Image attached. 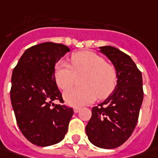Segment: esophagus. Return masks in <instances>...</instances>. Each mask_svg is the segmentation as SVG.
<instances>
[{
    "mask_svg": "<svg viewBox=\"0 0 158 158\" xmlns=\"http://www.w3.org/2000/svg\"><path fill=\"white\" fill-rule=\"evenodd\" d=\"M79 110H80V107L79 106H74L73 107L74 113H78V112H79Z\"/></svg>",
    "mask_w": 158,
    "mask_h": 158,
    "instance_id": "1",
    "label": "esophagus"
}]
</instances>
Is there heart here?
Instances as JSON below:
<instances>
[{
    "mask_svg": "<svg viewBox=\"0 0 158 158\" xmlns=\"http://www.w3.org/2000/svg\"><path fill=\"white\" fill-rule=\"evenodd\" d=\"M72 64L65 62L57 64L55 77L57 85L66 90L73 85L77 76H83L82 87L66 91L64 98L69 105L84 106L95 101L105 99L115 88L117 73L115 67L93 52H79L73 54Z\"/></svg>",
    "mask_w": 158,
    "mask_h": 158,
    "instance_id": "obj_1",
    "label": "heart"
}]
</instances>
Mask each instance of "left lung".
<instances>
[{
    "mask_svg": "<svg viewBox=\"0 0 158 158\" xmlns=\"http://www.w3.org/2000/svg\"><path fill=\"white\" fill-rule=\"evenodd\" d=\"M117 73L114 91L102 103L92 108L85 127L89 141L102 149H114L133 133L143 100V78L131 57L117 48L100 47Z\"/></svg>",
    "mask_w": 158,
    "mask_h": 158,
    "instance_id": "8db88e82",
    "label": "left lung"
}]
</instances>
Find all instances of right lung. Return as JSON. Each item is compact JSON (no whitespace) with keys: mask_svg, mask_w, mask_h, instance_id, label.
<instances>
[{"mask_svg":"<svg viewBox=\"0 0 158 158\" xmlns=\"http://www.w3.org/2000/svg\"><path fill=\"white\" fill-rule=\"evenodd\" d=\"M68 47L52 42L27 49L12 73L10 99L16 123L31 143L45 147L62 141L73 114L64 103L55 79V64Z\"/></svg>","mask_w":158,"mask_h":158,"instance_id":"obj_1","label":"right lung"}]
</instances>
